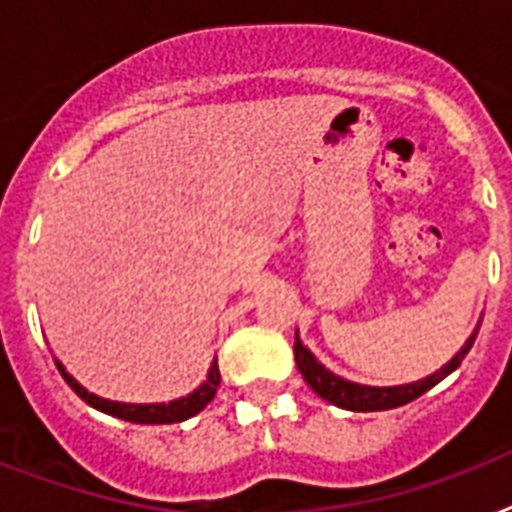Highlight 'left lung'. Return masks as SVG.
Wrapping results in <instances>:
<instances>
[{"label": "left lung", "mask_w": 512, "mask_h": 512, "mask_svg": "<svg viewBox=\"0 0 512 512\" xmlns=\"http://www.w3.org/2000/svg\"><path fill=\"white\" fill-rule=\"evenodd\" d=\"M481 327V324H478ZM478 327L473 329V335L465 340L457 353H454L449 361H446L441 369H436L428 377H422L417 382H406V385H388V388H380V385H361V382H350L340 374L329 372L327 366L321 364L319 358L313 356L311 350L305 348L300 335L295 332V361L297 369L303 374V380L313 388V393H319L324 401L340 406V409H348V412H382V409H396V406H404L414 398H420L422 393H428L433 385L449 377V374L462 364V358L470 350L473 340L478 335Z\"/></svg>", "instance_id": "1"}]
</instances>
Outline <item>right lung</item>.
I'll return each mask as SVG.
<instances>
[{
	"instance_id": "right-lung-1",
	"label": "right lung",
	"mask_w": 512,
	"mask_h": 512,
	"mask_svg": "<svg viewBox=\"0 0 512 512\" xmlns=\"http://www.w3.org/2000/svg\"><path fill=\"white\" fill-rule=\"evenodd\" d=\"M55 366H58V372L63 374V380L71 385L76 396L87 401L92 409H98L103 414H111V417H119V420L127 422H138V425H170V422H183L193 414H199L204 406L215 398L217 385H220V369H217V358L212 361L207 372V380L201 382L199 388L188 393L183 398H175L170 404H124V401H111V398L95 396L90 390L79 385V380H74L71 374L66 372V366L60 364L58 358H55Z\"/></svg>"
}]
</instances>
